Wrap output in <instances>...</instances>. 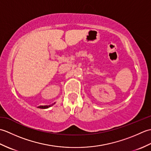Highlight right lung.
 Here are the masks:
<instances>
[{
    "instance_id": "add662e5",
    "label": "right lung",
    "mask_w": 151,
    "mask_h": 151,
    "mask_svg": "<svg viewBox=\"0 0 151 151\" xmlns=\"http://www.w3.org/2000/svg\"><path fill=\"white\" fill-rule=\"evenodd\" d=\"M52 104H50V105H47V106H39L38 108H43V109H45V108H48L49 107H50L51 106H52Z\"/></svg>"
}]
</instances>
